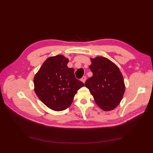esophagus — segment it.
<instances>
[{
    "label": "esophagus",
    "instance_id": "obj_1",
    "mask_svg": "<svg viewBox=\"0 0 153 153\" xmlns=\"http://www.w3.org/2000/svg\"><path fill=\"white\" fill-rule=\"evenodd\" d=\"M86 80V76H83L82 78H81V81L83 82V83H85Z\"/></svg>",
    "mask_w": 153,
    "mask_h": 153
}]
</instances>
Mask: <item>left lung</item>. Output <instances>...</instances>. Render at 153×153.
Returning <instances> with one entry per match:
<instances>
[{"instance_id": "obj_1", "label": "left lung", "mask_w": 153, "mask_h": 153, "mask_svg": "<svg viewBox=\"0 0 153 153\" xmlns=\"http://www.w3.org/2000/svg\"><path fill=\"white\" fill-rule=\"evenodd\" d=\"M89 66L93 75L86 80L85 86L89 89L96 103L105 111L114 110L123 98L125 85L119 68L107 58L91 59Z\"/></svg>"}]
</instances>
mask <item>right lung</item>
<instances>
[{
  "instance_id": "obj_1",
  "label": "right lung",
  "mask_w": 153,
  "mask_h": 153,
  "mask_svg": "<svg viewBox=\"0 0 153 153\" xmlns=\"http://www.w3.org/2000/svg\"><path fill=\"white\" fill-rule=\"evenodd\" d=\"M69 59L62 55L48 57L34 78V91L39 100L55 111L66 109L77 91L84 85L69 68Z\"/></svg>"
}]
</instances>
